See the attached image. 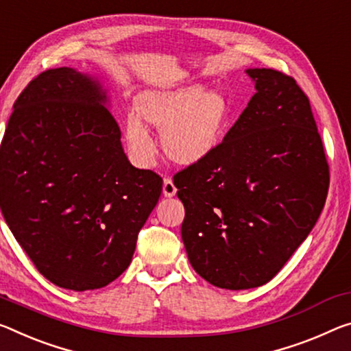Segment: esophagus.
<instances>
[{
    "mask_svg": "<svg viewBox=\"0 0 351 351\" xmlns=\"http://www.w3.org/2000/svg\"><path fill=\"white\" fill-rule=\"evenodd\" d=\"M162 193L164 197H173L176 193V186L171 181V178H164V186H162Z\"/></svg>",
    "mask_w": 351,
    "mask_h": 351,
    "instance_id": "1",
    "label": "esophagus"
}]
</instances>
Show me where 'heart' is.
<instances>
[{
    "instance_id": "1",
    "label": "heart",
    "mask_w": 351,
    "mask_h": 351,
    "mask_svg": "<svg viewBox=\"0 0 351 351\" xmlns=\"http://www.w3.org/2000/svg\"><path fill=\"white\" fill-rule=\"evenodd\" d=\"M136 112L123 121V141L137 165H153L158 147L148 128L160 130L167 158L192 165L208 158L221 141L230 103L219 88L186 86L169 90H145L134 99Z\"/></svg>"
}]
</instances>
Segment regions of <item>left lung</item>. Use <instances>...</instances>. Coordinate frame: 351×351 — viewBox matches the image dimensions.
I'll use <instances>...</instances> for the list:
<instances>
[{
	"label": "left lung",
	"mask_w": 351,
	"mask_h": 351,
	"mask_svg": "<svg viewBox=\"0 0 351 351\" xmlns=\"http://www.w3.org/2000/svg\"><path fill=\"white\" fill-rule=\"evenodd\" d=\"M256 93L208 158L178 171L189 263L217 287L263 286L324 209L330 170L308 97L292 76L248 69Z\"/></svg>",
	"instance_id": "1"
}]
</instances>
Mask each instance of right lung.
<instances>
[{
	"instance_id": "1",
	"label": "right lung",
	"mask_w": 351,
	"mask_h": 351,
	"mask_svg": "<svg viewBox=\"0 0 351 351\" xmlns=\"http://www.w3.org/2000/svg\"><path fill=\"white\" fill-rule=\"evenodd\" d=\"M95 77L69 66L16 98L0 147V208L16 242L53 285L108 286L131 264L162 178L128 160Z\"/></svg>"
}]
</instances>
